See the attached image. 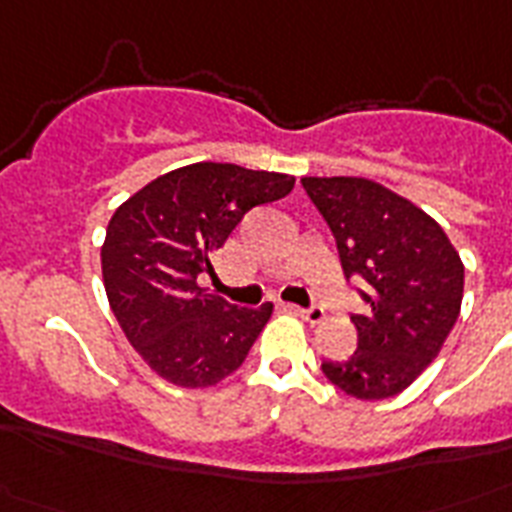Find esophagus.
Here are the masks:
<instances>
[{"label": "esophagus", "instance_id": "1", "mask_svg": "<svg viewBox=\"0 0 512 512\" xmlns=\"http://www.w3.org/2000/svg\"><path fill=\"white\" fill-rule=\"evenodd\" d=\"M289 313H295V316H300L303 321H308V324H321L324 321V311L321 308H297V305H284Z\"/></svg>", "mask_w": 512, "mask_h": 512}]
</instances>
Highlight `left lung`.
Returning <instances> with one entry per match:
<instances>
[{
  "instance_id": "8db88e82",
  "label": "left lung",
  "mask_w": 512,
  "mask_h": 512,
  "mask_svg": "<svg viewBox=\"0 0 512 512\" xmlns=\"http://www.w3.org/2000/svg\"><path fill=\"white\" fill-rule=\"evenodd\" d=\"M303 188L335 233L345 276L366 281L369 305L353 316V356L321 369L358 401L398 396L441 353L460 316V252L428 212L374 180L303 177Z\"/></svg>"
}]
</instances>
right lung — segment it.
Here are the masks:
<instances>
[{"instance_id": "add662e5", "label": "right lung", "mask_w": 512, "mask_h": 512, "mask_svg": "<svg viewBox=\"0 0 512 512\" xmlns=\"http://www.w3.org/2000/svg\"><path fill=\"white\" fill-rule=\"evenodd\" d=\"M295 177L196 162L159 175L108 220L100 268L124 337L162 380L212 388L244 364L273 313L236 308L209 287L212 255L257 204L284 199Z\"/></svg>"}]
</instances>
